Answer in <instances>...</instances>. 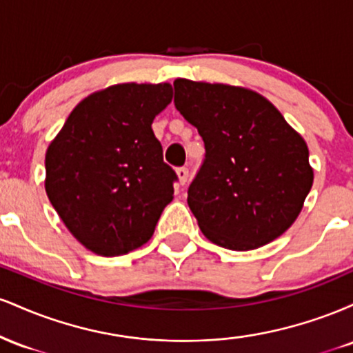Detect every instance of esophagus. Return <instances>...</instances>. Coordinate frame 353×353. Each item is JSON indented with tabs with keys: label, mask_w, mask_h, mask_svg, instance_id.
<instances>
[{
	"label": "esophagus",
	"mask_w": 353,
	"mask_h": 353,
	"mask_svg": "<svg viewBox=\"0 0 353 353\" xmlns=\"http://www.w3.org/2000/svg\"><path fill=\"white\" fill-rule=\"evenodd\" d=\"M176 174H177V177H179V184H185V182H188V177H189L188 168H184V165H182V168H177Z\"/></svg>",
	"instance_id": "34e87169"
}]
</instances>
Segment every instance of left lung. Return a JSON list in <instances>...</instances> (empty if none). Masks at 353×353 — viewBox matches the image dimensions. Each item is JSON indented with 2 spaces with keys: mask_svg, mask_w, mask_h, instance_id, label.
I'll return each instance as SVG.
<instances>
[{
  "mask_svg": "<svg viewBox=\"0 0 353 353\" xmlns=\"http://www.w3.org/2000/svg\"><path fill=\"white\" fill-rule=\"evenodd\" d=\"M174 104L204 141L205 157L188 190L202 234L230 250L282 236L314 182L302 136L245 88L176 79Z\"/></svg>",
  "mask_w": 353,
  "mask_h": 353,
  "instance_id": "left-lung-1",
  "label": "left lung"
}]
</instances>
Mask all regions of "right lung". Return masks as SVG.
Instances as JSON below:
<instances>
[{"mask_svg":"<svg viewBox=\"0 0 353 353\" xmlns=\"http://www.w3.org/2000/svg\"><path fill=\"white\" fill-rule=\"evenodd\" d=\"M171 99L168 83L109 86L81 101L51 141L46 194L91 252L114 257L145 244L172 201L177 176L151 128Z\"/></svg>","mask_w":353,"mask_h":353,"instance_id":"obj_1","label":"right lung"}]
</instances>
